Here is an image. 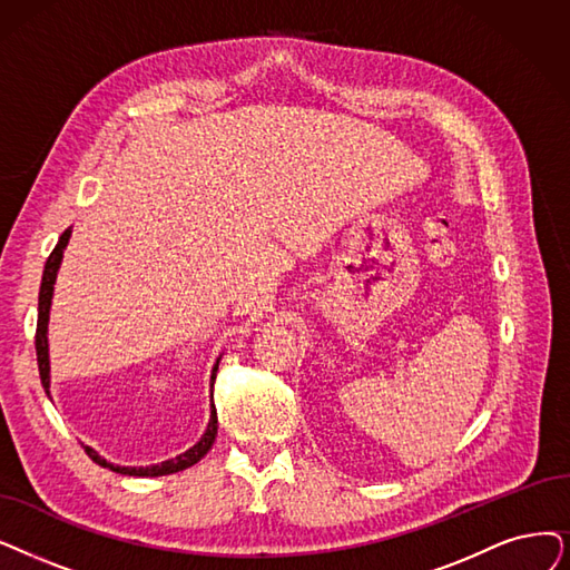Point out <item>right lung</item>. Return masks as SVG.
<instances>
[{
	"mask_svg": "<svg viewBox=\"0 0 570 570\" xmlns=\"http://www.w3.org/2000/svg\"><path fill=\"white\" fill-rule=\"evenodd\" d=\"M67 240H70V229H67L60 240L56 243L53 253L49 255L47 259V266H43V276H41V287H39V315H37V334H35V348H37V364H39V379H41V385L43 391L49 393V338H47V332H49V308H51V297H53V283H56V273H58V266H60V259H62V249L67 245ZM219 364V362H217ZM217 364L213 370V383L217 379ZM210 423H208V430L206 435L200 438L198 444H194L189 451L179 453V456L170 459V461H164L161 465H149V468H119V465H111L107 463L105 459H100L98 453L90 449V446H83V451L88 453L90 459H94L98 465L102 468H111L114 472H121V474H132V476H161V474H173V472H179L185 468H191L194 463H198L206 453L210 451L215 438H217V412H215V404H210Z\"/></svg>",
	"mask_w": 570,
	"mask_h": 570,
	"instance_id": "1",
	"label": "right lung"
}]
</instances>
